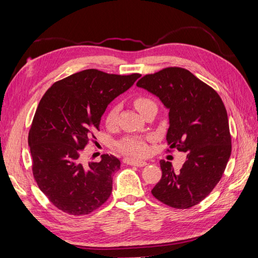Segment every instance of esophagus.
<instances>
[{"label":"esophagus","mask_w":258,"mask_h":258,"mask_svg":"<svg viewBox=\"0 0 258 258\" xmlns=\"http://www.w3.org/2000/svg\"><path fill=\"white\" fill-rule=\"evenodd\" d=\"M123 162L127 163V165H129V166H137V167H144L147 165L146 161L136 160V159H131V158H124Z\"/></svg>","instance_id":"obj_1"}]
</instances>
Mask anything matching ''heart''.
<instances>
[{
    "label": "heart",
    "mask_w": 258,
    "mask_h": 258,
    "mask_svg": "<svg viewBox=\"0 0 258 258\" xmlns=\"http://www.w3.org/2000/svg\"><path fill=\"white\" fill-rule=\"evenodd\" d=\"M134 104L137 110L141 114H143L148 106H151L155 103L150 98L140 96L134 100ZM118 112H119L118 105H114L111 110L108 111L105 118V121L108 126H112V124L116 122ZM118 147L123 153L135 156V157H143V156H145L148 153V146H147V143L145 142V140L141 138H137V137L124 138L121 142L118 143Z\"/></svg>",
    "instance_id": "heart-1"
}]
</instances>
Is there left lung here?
Masks as SVG:
<instances>
[{
    "instance_id": "8db88e82",
    "label": "left lung",
    "mask_w": 258,
    "mask_h": 258,
    "mask_svg": "<svg viewBox=\"0 0 258 258\" xmlns=\"http://www.w3.org/2000/svg\"><path fill=\"white\" fill-rule=\"evenodd\" d=\"M169 110L170 150L187 154L179 170L160 160L162 176L152 189L162 204L176 209L198 205L213 190L231 154L228 116L217 92L182 68H167L137 83Z\"/></svg>"
}]
</instances>
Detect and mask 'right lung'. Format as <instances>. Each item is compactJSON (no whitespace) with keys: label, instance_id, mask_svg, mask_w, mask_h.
I'll use <instances>...</instances> for the list:
<instances>
[{"label":"right lung","instance_id":"obj_1","mask_svg":"<svg viewBox=\"0 0 258 258\" xmlns=\"http://www.w3.org/2000/svg\"><path fill=\"white\" fill-rule=\"evenodd\" d=\"M140 76L84 70L54 83L41 99L28 138L32 171L37 186L59 210L89 214L111 196L119 159L102 155L100 162L86 165L82 151L95 138L107 105Z\"/></svg>","mask_w":258,"mask_h":258}]
</instances>
